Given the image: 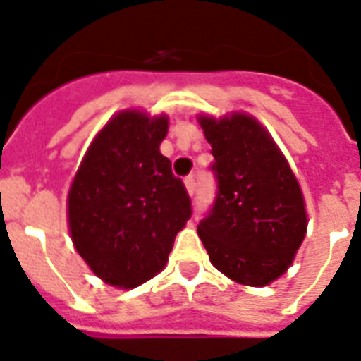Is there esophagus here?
<instances>
[{"mask_svg": "<svg viewBox=\"0 0 361 361\" xmlns=\"http://www.w3.org/2000/svg\"><path fill=\"white\" fill-rule=\"evenodd\" d=\"M185 187H187V192H189L190 196L195 195V190H196V178H195V176H187Z\"/></svg>", "mask_w": 361, "mask_h": 361, "instance_id": "34e87169", "label": "esophagus"}]
</instances>
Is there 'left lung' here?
<instances>
[{"instance_id": "8db88e82", "label": "left lung", "mask_w": 361, "mask_h": 361, "mask_svg": "<svg viewBox=\"0 0 361 361\" xmlns=\"http://www.w3.org/2000/svg\"><path fill=\"white\" fill-rule=\"evenodd\" d=\"M214 161L216 196L198 235L216 269L264 286L292 264L307 233V211L292 169L259 123L244 114L200 117Z\"/></svg>"}]
</instances>
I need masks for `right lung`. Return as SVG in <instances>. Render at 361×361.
<instances>
[{
    "instance_id": "add662e5",
    "label": "right lung",
    "mask_w": 361,
    "mask_h": 361,
    "mask_svg": "<svg viewBox=\"0 0 361 361\" xmlns=\"http://www.w3.org/2000/svg\"><path fill=\"white\" fill-rule=\"evenodd\" d=\"M169 119L121 111L99 132L71 183L69 231L93 274L132 288L165 268L192 214L171 159L159 152Z\"/></svg>"
}]
</instances>
